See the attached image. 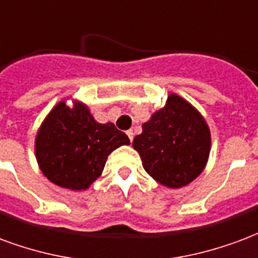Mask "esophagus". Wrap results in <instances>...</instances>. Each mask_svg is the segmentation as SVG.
Listing matches in <instances>:
<instances>
[{
	"instance_id": "esophagus-1",
	"label": "esophagus",
	"mask_w": 258,
	"mask_h": 258,
	"mask_svg": "<svg viewBox=\"0 0 258 258\" xmlns=\"http://www.w3.org/2000/svg\"><path fill=\"white\" fill-rule=\"evenodd\" d=\"M126 135H127V137H129V140H131V142H133V131H127Z\"/></svg>"
}]
</instances>
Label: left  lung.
I'll use <instances>...</instances> for the list:
<instances>
[{
  "mask_svg": "<svg viewBox=\"0 0 258 258\" xmlns=\"http://www.w3.org/2000/svg\"><path fill=\"white\" fill-rule=\"evenodd\" d=\"M133 148L154 180L169 188H180L198 177L206 166L210 131L195 107L172 93L165 107L143 123Z\"/></svg>",
  "mask_w": 258,
  "mask_h": 258,
  "instance_id": "8db88e82",
  "label": "left lung"
}]
</instances>
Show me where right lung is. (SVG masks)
<instances>
[{
    "label": "right lung",
    "mask_w": 258,
    "mask_h": 258,
    "mask_svg": "<svg viewBox=\"0 0 258 258\" xmlns=\"http://www.w3.org/2000/svg\"><path fill=\"white\" fill-rule=\"evenodd\" d=\"M131 144L114 123H99L81 101L69 107L60 101L52 108L35 137V157L41 172L61 188L81 191L99 177L107 157Z\"/></svg>",
    "instance_id": "add662e5"
}]
</instances>
